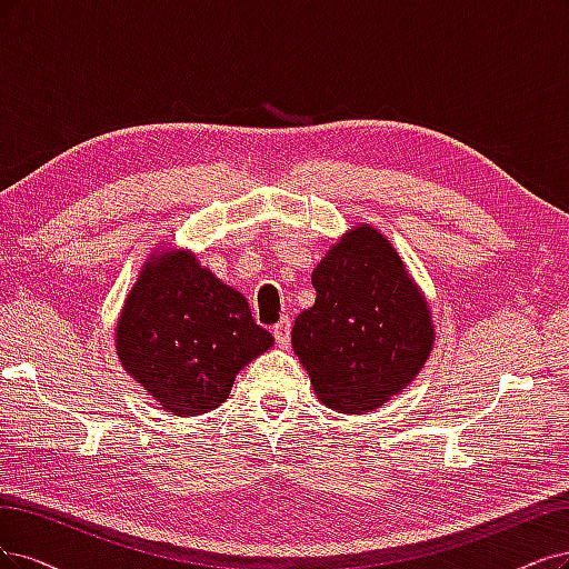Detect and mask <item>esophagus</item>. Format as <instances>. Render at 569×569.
<instances>
[{
  "label": "esophagus",
  "mask_w": 569,
  "mask_h": 569,
  "mask_svg": "<svg viewBox=\"0 0 569 569\" xmlns=\"http://www.w3.org/2000/svg\"><path fill=\"white\" fill-rule=\"evenodd\" d=\"M273 338H277V345L281 347V350H286V347L290 345V321L288 319H281L277 326H273Z\"/></svg>",
  "instance_id": "obj_1"
}]
</instances>
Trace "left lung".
<instances>
[{
    "label": "left lung",
    "instance_id": "obj_1",
    "mask_svg": "<svg viewBox=\"0 0 569 569\" xmlns=\"http://www.w3.org/2000/svg\"><path fill=\"white\" fill-rule=\"evenodd\" d=\"M317 300L292 326V352L321 405L369 413L423 371L435 345L430 302L376 227L359 222L311 271Z\"/></svg>",
    "mask_w": 569,
    "mask_h": 569
}]
</instances>
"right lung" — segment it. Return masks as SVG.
<instances>
[{
  "mask_svg": "<svg viewBox=\"0 0 569 569\" xmlns=\"http://www.w3.org/2000/svg\"><path fill=\"white\" fill-rule=\"evenodd\" d=\"M271 345L243 292L168 246L143 262L116 326L122 369L174 416L222 407L238 371Z\"/></svg>",
  "mask_w": 569,
  "mask_h": 569,
  "instance_id": "add662e5",
  "label": "right lung"
}]
</instances>
